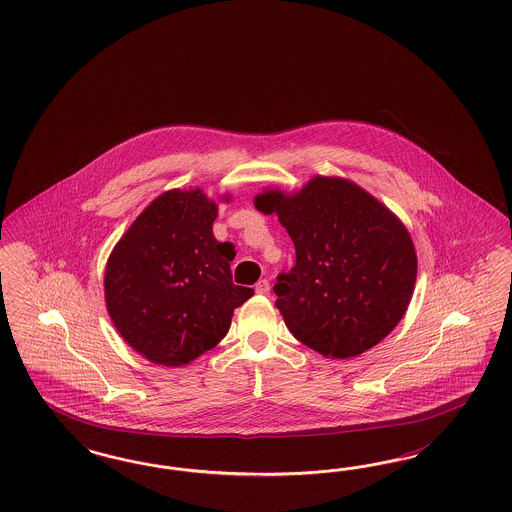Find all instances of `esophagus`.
<instances>
[{
  "mask_svg": "<svg viewBox=\"0 0 512 512\" xmlns=\"http://www.w3.org/2000/svg\"><path fill=\"white\" fill-rule=\"evenodd\" d=\"M269 290H271V286H269V282L265 281V279L256 284V294H260V296H267Z\"/></svg>",
  "mask_w": 512,
  "mask_h": 512,
  "instance_id": "1",
  "label": "esophagus"
}]
</instances>
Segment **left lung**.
Returning a JSON list of instances; mask_svg holds the SVG:
<instances>
[{"label": "left lung", "mask_w": 512, "mask_h": 512, "mask_svg": "<svg viewBox=\"0 0 512 512\" xmlns=\"http://www.w3.org/2000/svg\"><path fill=\"white\" fill-rule=\"evenodd\" d=\"M254 205L277 213L296 247V265L273 290L297 341L345 360L396 328L413 296L416 252L390 209L335 177H314L290 196L269 190Z\"/></svg>", "instance_id": "obj_1"}]
</instances>
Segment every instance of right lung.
Segmentation results:
<instances>
[{
  "mask_svg": "<svg viewBox=\"0 0 512 512\" xmlns=\"http://www.w3.org/2000/svg\"><path fill=\"white\" fill-rule=\"evenodd\" d=\"M216 203L169 190L135 218L105 269L107 311L124 341L158 365H186L215 348L254 290L231 281V243L213 235Z\"/></svg>",
  "mask_w": 512,
  "mask_h": 512,
  "instance_id": "right-lung-1",
  "label": "right lung"
}]
</instances>
